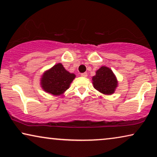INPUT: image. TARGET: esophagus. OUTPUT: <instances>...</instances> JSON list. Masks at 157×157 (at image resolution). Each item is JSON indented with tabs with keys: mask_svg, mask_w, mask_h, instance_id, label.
Returning <instances> with one entry per match:
<instances>
[{
	"mask_svg": "<svg viewBox=\"0 0 157 157\" xmlns=\"http://www.w3.org/2000/svg\"><path fill=\"white\" fill-rule=\"evenodd\" d=\"M81 76H83V77H87L88 74H87V73H82V74H81Z\"/></svg>",
	"mask_w": 157,
	"mask_h": 157,
	"instance_id": "esophagus-1",
	"label": "esophagus"
}]
</instances>
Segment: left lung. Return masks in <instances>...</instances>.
Masks as SVG:
<instances>
[{
	"instance_id": "8db88e82",
	"label": "left lung",
	"mask_w": 157,
	"mask_h": 157,
	"mask_svg": "<svg viewBox=\"0 0 157 157\" xmlns=\"http://www.w3.org/2000/svg\"><path fill=\"white\" fill-rule=\"evenodd\" d=\"M94 87L104 94L110 95L117 87V80L110 68L102 66L92 78Z\"/></svg>"
}]
</instances>
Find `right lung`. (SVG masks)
I'll return each instance as SVG.
<instances>
[{
    "mask_svg": "<svg viewBox=\"0 0 157 157\" xmlns=\"http://www.w3.org/2000/svg\"><path fill=\"white\" fill-rule=\"evenodd\" d=\"M75 77V74L67 71L61 63H58L44 73L40 83L45 91L57 96L69 88Z\"/></svg>",
    "mask_w": 157,
    "mask_h": 157,
    "instance_id": "right-lung-1",
    "label": "right lung"
}]
</instances>
